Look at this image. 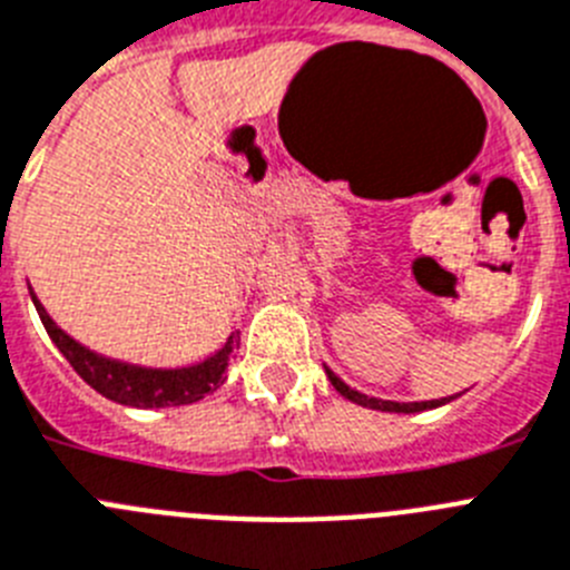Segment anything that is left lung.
<instances>
[{
  "mask_svg": "<svg viewBox=\"0 0 570 570\" xmlns=\"http://www.w3.org/2000/svg\"><path fill=\"white\" fill-rule=\"evenodd\" d=\"M326 379L333 381V387L338 390L344 399L361 404V407L381 410V413H422V410H433V407H442V404L453 402V395H448V399H433V402H384V399H373V395H364V393H358V390L350 387V384H344V381H341L333 370H326Z\"/></svg>",
  "mask_w": 570,
  "mask_h": 570,
  "instance_id": "obj_1",
  "label": "left lung"
}]
</instances>
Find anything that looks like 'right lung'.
<instances>
[{
    "instance_id": "obj_1",
    "label": "right lung",
    "mask_w": 570,
    "mask_h": 570,
    "mask_svg": "<svg viewBox=\"0 0 570 570\" xmlns=\"http://www.w3.org/2000/svg\"><path fill=\"white\" fill-rule=\"evenodd\" d=\"M31 301L42 324H46V333L51 335L59 353L66 355L68 364L77 370L79 379L91 384L100 395L117 404H126V407H180V404L200 402L224 384L226 367H229V358L237 346V335H229L215 355H209L200 364H191V367H137V364H126V361L106 358V355L94 353L79 341H73L66 330L53 324V318L46 313V306L39 304L33 289Z\"/></svg>"
}]
</instances>
